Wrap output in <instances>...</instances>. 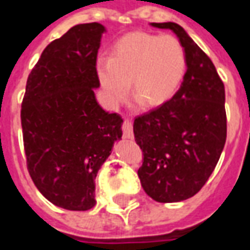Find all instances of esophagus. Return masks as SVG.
I'll return each mask as SVG.
<instances>
[{"instance_id": "esophagus-1", "label": "esophagus", "mask_w": 250, "mask_h": 250, "mask_svg": "<svg viewBox=\"0 0 250 250\" xmlns=\"http://www.w3.org/2000/svg\"><path fill=\"white\" fill-rule=\"evenodd\" d=\"M123 135L127 139H134V132H132V123L128 120L123 122Z\"/></svg>"}]
</instances>
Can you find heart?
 I'll use <instances>...</instances> for the list:
<instances>
[{
    "instance_id": "heart-1",
    "label": "heart",
    "mask_w": 250,
    "mask_h": 250,
    "mask_svg": "<svg viewBox=\"0 0 250 250\" xmlns=\"http://www.w3.org/2000/svg\"><path fill=\"white\" fill-rule=\"evenodd\" d=\"M186 71V50L172 35L132 32L115 43L109 58L96 61V76L111 107L128 93L130 80L135 100L161 105L176 95Z\"/></svg>"
}]
</instances>
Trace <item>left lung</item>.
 Segmentation results:
<instances>
[{
    "mask_svg": "<svg viewBox=\"0 0 250 250\" xmlns=\"http://www.w3.org/2000/svg\"><path fill=\"white\" fill-rule=\"evenodd\" d=\"M170 29L187 54L186 77L176 95L134 120L143 151L138 170L145 192L160 203L192 198L214 172L226 142L225 86L214 63L176 22H150Z\"/></svg>",
    "mask_w": 250,
    "mask_h": 250,
    "instance_id": "8db88e82",
    "label": "left lung"
}]
</instances>
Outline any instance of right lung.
I'll list each match as a JSON object with an SVG mask.
<instances>
[{"instance_id": "add662e5", "label": "right lung", "mask_w": 250, "mask_h": 250, "mask_svg": "<svg viewBox=\"0 0 250 250\" xmlns=\"http://www.w3.org/2000/svg\"><path fill=\"white\" fill-rule=\"evenodd\" d=\"M99 22L78 24L42 52L28 76L21 127L28 172L40 193L70 211L95 207L96 176L122 139L123 119L104 111L96 61Z\"/></svg>"}]
</instances>
